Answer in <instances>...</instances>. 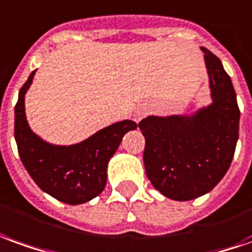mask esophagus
Listing matches in <instances>:
<instances>
[{"mask_svg":"<svg viewBox=\"0 0 252 252\" xmlns=\"http://www.w3.org/2000/svg\"><path fill=\"white\" fill-rule=\"evenodd\" d=\"M145 114V111L144 109H137L136 112H134V118H136V121H141V118Z\"/></svg>","mask_w":252,"mask_h":252,"instance_id":"34e87169","label":"esophagus"}]
</instances>
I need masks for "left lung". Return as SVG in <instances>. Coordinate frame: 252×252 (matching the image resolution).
<instances>
[{
  "label": "left lung",
  "mask_w": 252,
  "mask_h": 252,
  "mask_svg": "<svg viewBox=\"0 0 252 252\" xmlns=\"http://www.w3.org/2000/svg\"><path fill=\"white\" fill-rule=\"evenodd\" d=\"M204 63L211 104L190 115L147 116L144 166L151 184L169 199L187 202L209 193L230 167L240 111L230 76L209 49Z\"/></svg>",
  "instance_id": "obj_1"
}]
</instances>
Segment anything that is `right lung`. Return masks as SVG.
Masks as SVG:
<instances>
[{
    "mask_svg": "<svg viewBox=\"0 0 252 252\" xmlns=\"http://www.w3.org/2000/svg\"><path fill=\"white\" fill-rule=\"evenodd\" d=\"M34 75L35 71L19 92L15 107V140L22 163L36 185L57 200L72 206L89 202L104 190L109 159L137 123L129 119L112 123L72 145L48 143L30 129L26 118L24 96Z\"/></svg>",
    "mask_w": 252,
    "mask_h": 252,
    "instance_id": "add662e5",
    "label": "right lung"
}]
</instances>
